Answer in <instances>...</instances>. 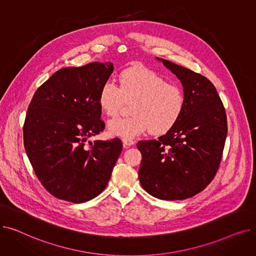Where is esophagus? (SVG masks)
<instances>
[{"label": "esophagus", "instance_id": "1", "mask_svg": "<svg viewBox=\"0 0 256 256\" xmlns=\"http://www.w3.org/2000/svg\"><path fill=\"white\" fill-rule=\"evenodd\" d=\"M122 143L124 146H132L135 142H134L132 139H130V138H122Z\"/></svg>", "mask_w": 256, "mask_h": 256}]
</instances>
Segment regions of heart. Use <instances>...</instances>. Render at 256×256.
I'll list each match as a JSON object with an SVG mask.
<instances>
[{"mask_svg":"<svg viewBox=\"0 0 256 256\" xmlns=\"http://www.w3.org/2000/svg\"><path fill=\"white\" fill-rule=\"evenodd\" d=\"M126 102L132 115L114 118L109 122L111 134L134 138L150 130L152 135H162L176 124L186 106L184 89L158 72L143 66H132L119 76V87L111 80L102 84L98 104L108 116H116Z\"/></svg>","mask_w":256,"mask_h":256,"instance_id":"b5f03b06","label":"heart"}]
</instances>
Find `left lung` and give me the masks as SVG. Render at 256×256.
Returning <instances> with one entry per match:
<instances>
[{"label":"left lung","mask_w":256,"mask_h":256,"mask_svg":"<svg viewBox=\"0 0 256 256\" xmlns=\"http://www.w3.org/2000/svg\"><path fill=\"white\" fill-rule=\"evenodd\" d=\"M184 86L186 106L180 120L156 140H141L139 180L163 200L190 198L210 184L219 169L227 118L216 87L204 76L160 59Z\"/></svg>","instance_id":"obj_1"}]
</instances>
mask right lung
Returning a JSON list of instances; mask_svg holds the SVG:
<instances>
[{
	"label": "right lung",
	"mask_w": 256,
	"mask_h": 256,
	"mask_svg": "<svg viewBox=\"0 0 256 256\" xmlns=\"http://www.w3.org/2000/svg\"><path fill=\"white\" fill-rule=\"evenodd\" d=\"M111 62L65 67L34 93L24 124V145L37 178L58 199L82 204L100 194L122 150L119 138L87 139L104 130L98 93Z\"/></svg>",
	"instance_id": "add662e5"
}]
</instances>
